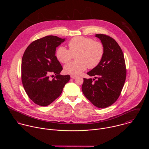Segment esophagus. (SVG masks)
<instances>
[{
    "mask_svg": "<svg viewBox=\"0 0 149 149\" xmlns=\"http://www.w3.org/2000/svg\"><path fill=\"white\" fill-rule=\"evenodd\" d=\"M70 77H71V79H74L76 78V76H70Z\"/></svg>",
    "mask_w": 149,
    "mask_h": 149,
    "instance_id": "34e87169",
    "label": "esophagus"
}]
</instances>
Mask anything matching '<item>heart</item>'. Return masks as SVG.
I'll list each match as a JSON object with an SVG mask.
<instances>
[{
    "label": "heart",
    "mask_w": 149,
    "mask_h": 149,
    "mask_svg": "<svg viewBox=\"0 0 149 149\" xmlns=\"http://www.w3.org/2000/svg\"><path fill=\"white\" fill-rule=\"evenodd\" d=\"M69 50L63 46L58 47L56 52L57 60L61 63L66 64L76 56V61L64 66L66 74L77 76L86 70L96 68L101 62L104 53L102 43L94 41L92 39L82 36L73 38L68 43Z\"/></svg>",
    "instance_id": "b5f03b06"
}]
</instances>
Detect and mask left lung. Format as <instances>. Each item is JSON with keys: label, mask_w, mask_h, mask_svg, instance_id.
Wrapping results in <instances>:
<instances>
[{"label": "left lung", "mask_w": 149, "mask_h": 149, "mask_svg": "<svg viewBox=\"0 0 149 149\" xmlns=\"http://www.w3.org/2000/svg\"><path fill=\"white\" fill-rule=\"evenodd\" d=\"M96 37L104 46V56L100 64L87 73L95 79H84L82 91L95 106L104 108L113 104L121 93L126 78V64L123 52L114 39L101 34Z\"/></svg>", "instance_id": "8db88e82"}]
</instances>
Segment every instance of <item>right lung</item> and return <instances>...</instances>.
I'll use <instances>...</instances> for the list:
<instances>
[{"instance_id":"add662e5","label":"right lung","mask_w":149,"mask_h":149,"mask_svg":"<svg viewBox=\"0 0 149 149\" xmlns=\"http://www.w3.org/2000/svg\"><path fill=\"white\" fill-rule=\"evenodd\" d=\"M48 36L31 43L22 59V81L29 97L36 104L47 106L61 94L70 76L60 74L63 67L56 56V47L65 41ZM56 77L50 80L49 75Z\"/></svg>"}]
</instances>
